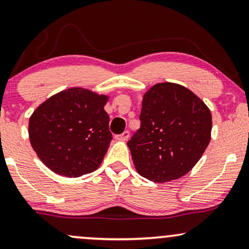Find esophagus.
Here are the masks:
<instances>
[{
	"label": "esophagus",
	"instance_id": "esophagus-1",
	"mask_svg": "<svg viewBox=\"0 0 249 249\" xmlns=\"http://www.w3.org/2000/svg\"><path fill=\"white\" fill-rule=\"evenodd\" d=\"M128 138H130V132L128 131H125L123 132L122 134L116 135V140H119V141H126Z\"/></svg>",
	"mask_w": 249,
	"mask_h": 249
}]
</instances>
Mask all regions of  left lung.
<instances>
[{
    "mask_svg": "<svg viewBox=\"0 0 249 249\" xmlns=\"http://www.w3.org/2000/svg\"><path fill=\"white\" fill-rule=\"evenodd\" d=\"M140 128L127 146L140 176L155 182L182 177L208 147L212 114L190 89L156 84L144 94Z\"/></svg>",
    "mask_w": 249,
    "mask_h": 249,
    "instance_id": "8db88e82",
    "label": "left lung"
}]
</instances>
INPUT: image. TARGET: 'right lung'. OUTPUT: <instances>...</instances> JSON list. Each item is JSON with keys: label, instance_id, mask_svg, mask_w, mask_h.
I'll list each match as a JSON object with an SVG mask.
<instances>
[{"label": "right lung", "instance_id": "obj_1", "mask_svg": "<svg viewBox=\"0 0 249 249\" xmlns=\"http://www.w3.org/2000/svg\"><path fill=\"white\" fill-rule=\"evenodd\" d=\"M108 97L70 88L43 102L30 118L34 152L55 174L77 178L95 171L112 134L103 109Z\"/></svg>", "mask_w": 249, "mask_h": 249}]
</instances>
